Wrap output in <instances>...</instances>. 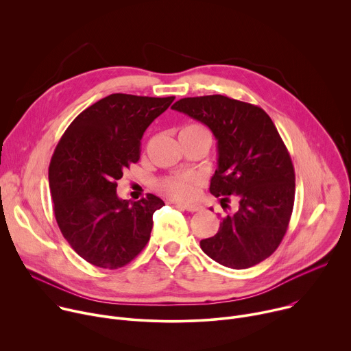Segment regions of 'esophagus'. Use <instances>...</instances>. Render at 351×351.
<instances>
[{
    "instance_id": "1",
    "label": "esophagus",
    "mask_w": 351,
    "mask_h": 351,
    "mask_svg": "<svg viewBox=\"0 0 351 351\" xmlns=\"http://www.w3.org/2000/svg\"><path fill=\"white\" fill-rule=\"evenodd\" d=\"M178 206L189 213H197L203 208L202 204H197V203H178Z\"/></svg>"
}]
</instances>
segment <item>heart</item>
<instances>
[{
  "label": "heart",
  "mask_w": 351,
  "mask_h": 351,
  "mask_svg": "<svg viewBox=\"0 0 351 351\" xmlns=\"http://www.w3.org/2000/svg\"><path fill=\"white\" fill-rule=\"evenodd\" d=\"M180 133L211 137L208 129L199 123H189L182 128ZM194 182H195V178L191 175H176V176L165 178L160 186L167 194H169L175 198H186L191 194V186Z\"/></svg>",
  "instance_id": "heart-1"
}]
</instances>
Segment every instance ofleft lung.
Masks as SVG:
<instances>
[{
  "mask_svg": "<svg viewBox=\"0 0 351 351\" xmlns=\"http://www.w3.org/2000/svg\"><path fill=\"white\" fill-rule=\"evenodd\" d=\"M172 110L210 128L217 138L218 168L210 191L236 213L222 218L215 236L199 241L218 264L245 269L268 258L280 244L294 203V168L272 119L253 104L225 95L182 98Z\"/></svg>",
  "mask_w": 351,
  "mask_h": 351,
  "instance_id": "left-lung-1",
  "label": "left lung"
}]
</instances>
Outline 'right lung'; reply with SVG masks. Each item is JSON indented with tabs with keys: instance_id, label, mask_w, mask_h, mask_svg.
Segmentation results:
<instances>
[{
	"instance_id": "add662e5",
	"label": "right lung",
	"mask_w": 351,
	"mask_h": 351,
	"mask_svg": "<svg viewBox=\"0 0 351 351\" xmlns=\"http://www.w3.org/2000/svg\"><path fill=\"white\" fill-rule=\"evenodd\" d=\"M173 99L111 94L79 114L56 148L48 169L56 219L91 265L121 268L149 240L153 214L164 202L154 194L134 203L121 199L117 180L138 161L145 129Z\"/></svg>"
}]
</instances>
